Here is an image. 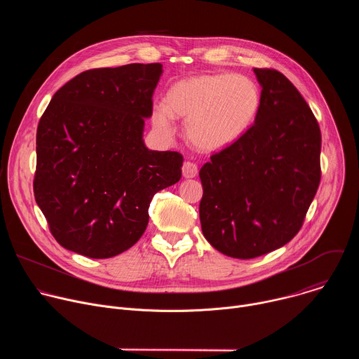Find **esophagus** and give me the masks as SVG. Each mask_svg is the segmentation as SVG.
<instances>
[{
  "instance_id": "esophagus-1",
  "label": "esophagus",
  "mask_w": 359,
  "mask_h": 359,
  "mask_svg": "<svg viewBox=\"0 0 359 359\" xmlns=\"http://www.w3.org/2000/svg\"><path fill=\"white\" fill-rule=\"evenodd\" d=\"M182 173H183V176H184L186 179H191V177H196V176H197V173H198V168H197V165H196L194 162L187 161V162H184V163H183Z\"/></svg>"
}]
</instances>
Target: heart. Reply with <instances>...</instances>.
Wrapping results in <instances>:
<instances>
[{
	"label": "heart",
	"mask_w": 359,
	"mask_h": 359,
	"mask_svg": "<svg viewBox=\"0 0 359 359\" xmlns=\"http://www.w3.org/2000/svg\"><path fill=\"white\" fill-rule=\"evenodd\" d=\"M262 89L244 75L210 74L177 81L168 92L166 105L153 107L158 130L172 135L173 116L184 118L186 136L204 151L227 147L241 137L257 118Z\"/></svg>",
	"instance_id": "obj_1"
}]
</instances>
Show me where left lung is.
<instances>
[{"mask_svg": "<svg viewBox=\"0 0 359 359\" xmlns=\"http://www.w3.org/2000/svg\"><path fill=\"white\" fill-rule=\"evenodd\" d=\"M254 74L263 88L257 118L198 173L203 236L243 260L294 238L321 180V130L311 108L281 72Z\"/></svg>", "mask_w": 359, "mask_h": 359, "instance_id": "obj_1", "label": "left lung"}]
</instances>
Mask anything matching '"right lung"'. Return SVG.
<instances>
[{"instance_id": "right-lung-1", "label": "right lung", "mask_w": 359, "mask_h": 359, "mask_svg": "<svg viewBox=\"0 0 359 359\" xmlns=\"http://www.w3.org/2000/svg\"><path fill=\"white\" fill-rule=\"evenodd\" d=\"M161 75V64L89 69L42 114L34 196L64 248L89 259L126 251L146 230L151 197L180 180V153L142 139Z\"/></svg>"}]
</instances>
